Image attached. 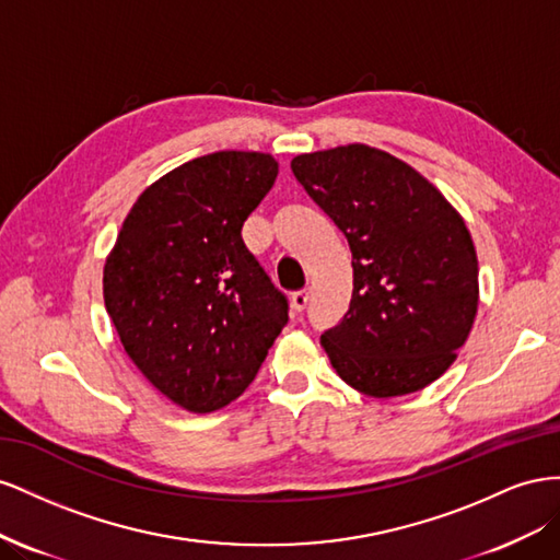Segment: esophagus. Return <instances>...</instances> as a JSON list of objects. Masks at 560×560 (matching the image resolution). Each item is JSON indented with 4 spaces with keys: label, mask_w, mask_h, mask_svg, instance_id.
<instances>
[{
    "label": "esophagus",
    "mask_w": 560,
    "mask_h": 560,
    "mask_svg": "<svg viewBox=\"0 0 560 560\" xmlns=\"http://www.w3.org/2000/svg\"><path fill=\"white\" fill-rule=\"evenodd\" d=\"M307 302H310V293L307 291H298V293H293L291 295V305H293V310L295 312H302L307 307Z\"/></svg>",
    "instance_id": "34e87169"
}]
</instances>
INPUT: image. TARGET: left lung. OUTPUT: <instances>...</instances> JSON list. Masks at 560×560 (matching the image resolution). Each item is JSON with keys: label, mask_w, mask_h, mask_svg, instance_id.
Here are the masks:
<instances>
[{"label": "left lung", "mask_w": 560, "mask_h": 560, "mask_svg": "<svg viewBox=\"0 0 560 560\" xmlns=\"http://www.w3.org/2000/svg\"><path fill=\"white\" fill-rule=\"evenodd\" d=\"M291 168L351 248L349 310L322 335L335 373L373 398L424 389L451 369L478 312L465 218L420 171L361 142L298 154Z\"/></svg>", "instance_id": "8db88e82"}]
</instances>
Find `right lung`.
Returning a JSON list of instances; mask_svg holds the SVG:
<instances>
[{"label": "right lung", "instance_id": "obj_1", "mask_svg": "<svg viewBox=\"0 0 560 560\" xmlns=\"http://www.w3.org/2000/svg\"><path fill=\"white\" fill-rule=\"evenodd\" d=\"M277 175L267 152L191 159L142 189L105 258V310L124 351L189 412L236 401L289 322L242 238Z\"/></svg>", "mask_w": 560, "mask_h": 560}]
</instances>
